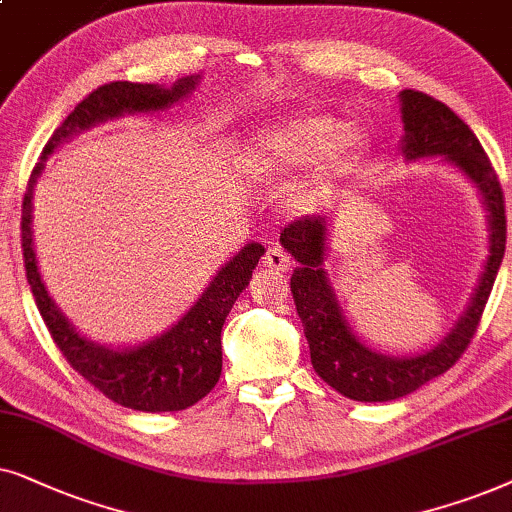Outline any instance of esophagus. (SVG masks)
I'll return each mask as SVG.
<instances>
[{
    "label": "esophagus",
    "mask_w": 512,
    "mask_h": 512,
    "mask_svg": "<svg viewBox=\"0 0 512 512\" xmlns=\"http://www.w3.org/2000/svg\"><path fill=\"white\" fill-rule=\"evenodd\" d=\"M290 255L288 252H283L278 245L274 248L267 250V255H264V267L271 269V271H288L290 269Z\"/></svg>",
    "instance_id": "1"
}]
</instances>
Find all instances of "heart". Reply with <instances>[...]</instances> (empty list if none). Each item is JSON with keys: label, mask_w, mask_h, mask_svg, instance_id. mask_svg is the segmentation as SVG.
Masks as SVG:
<instances>
[{"label": "heart", "mask_w": 512, "mask_h": 512, "mask_svg": "<svg viewBox=\"0 0 512 512\" xmlns=\"http://www.w3.org/2000/svg\"><path fill=\"white\" fill-rule=\"evenodd\" d=\"M337 127L335 119L325 114H302L278 124L250 140L238 156V168L245 177L257 182H276L297 175L320 161H335L349 154L360 142L358 126ZM311 203V189L299 187L290 196L288 208L306 210Z\"/></svg>", "instance_id": "obj_1"}]
</instances>
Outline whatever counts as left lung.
<instances>
[{
	"label": "left lung",
	"instance_id": "8db88e82",
	"mask_svg": "<svg viewBox=\"0 0 512 512\" xmlns=\"http://www.w3.org/2000/svg\"><path fill=\"white\" fill-rule=\"evenodd\" d=\"M398 100L405 131L400 152L405 161L440 156V161L454 166L475 187L485 208L489 255L466 311L438 344L414 356H386L360 342L327 276L325 260L332 217L323 213L306 215L283 229L281 245L299 262L290 276V290L309 342L313 370L344 398L360 403H388L410 395L445 374L461 358L478 330L506 252L503 192L480 140L452 109L431 95L407 88L400 91Z\"/></svg>",
	"mask_w": 512,
	"mask_h": 512
}]
</instances>
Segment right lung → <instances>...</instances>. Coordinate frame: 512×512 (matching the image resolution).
<instances>
[{"mask_svg":"<svg viewBox=\"0 0 512 512\" xmlns=\"http://www.w3.org/2000/svg\"><path fill=\"white\" fill-rule=\"evenodd\" d=\"M199 81L201 74H194V77L177 79L168 88L159 84H131V81H112L95 88L53 133L42 159L32 170L23 199L20 229H23L27 283L53 342L88 384H93L117 405L138 412L187 410L213 391L222 374V325L252 278V269L264 255V245H243L229 262L222 264L192 309L185 311V316L161 335L131 346L98 344L81 335L46 290L32 238L34 187L44 173L49 156L74 135L128 114L133 117V114L163 112L187 100Z\"/></svg>","mask_w":512,"mask_h":512,"instance_id":"obj_1","label":"right lung"}]
</instances>
